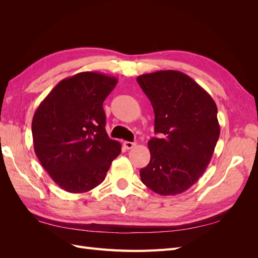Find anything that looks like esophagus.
Listing matches in <instances>:
<instances>
[{
    "label": "esophagus",
    "instance_id": "1",
    "mask_svg": "<svg viewBox=\"0 0 258 258\" xmlns=\"http://www.w3.org/2000/svg\"><path fill=\"white\" fill-rule=\"evenodd\" d=\"M135 146H136V143H134V142H129V141L123 142V147L126 148V150H131V148H134Z\"/></svg>",
    "mask_w": 258,
    "mask_h": 258
}]
</instances>
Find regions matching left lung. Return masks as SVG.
Here are the masks:
<instances>
[{"mask_svg": "<svg viewBox=\"0 0 258 258\" xmlns=\"http://www.w3.org/2000/svg\"><path fill=\"white\" fill-rule=\"evenodd\" d=\"M155 113L148 141L151 160L140 170L144 185L162 196L184 192L204 174L220 137L217 107L209 93L182 72L138 76Z\"/></svg>", "mask_w": 258, "mask_h": 258, "instance_id": "8db88e82", "label": "left lung"}]
</instances>
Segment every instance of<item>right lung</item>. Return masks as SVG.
Returning <instances> with one entry per match:
<instances>
[{
    "instance_id": "add662e5",
    "label": "right lung",
    "mask_w": 258,
    "mask_h": 258,
    "mask_svg": "<svg viewBox=\"0 0 258 258\" xmlns=\"http://www.w3.org/2000/svg\"><path fill=\"white\" fill-rule=\"evenodd\" d=\"M116 77L82 72L57 84L32 120L34 151L54 183L69 192H86L104 181L119 142L105 131L103 102Z\"/></svg>"
}]
</instances>
